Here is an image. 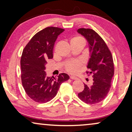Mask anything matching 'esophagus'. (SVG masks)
I'll return each mask as SVG.
<instances>
[{
    "label": "esophagus",
    "mask_w": 132,
    "mask_h": 132,
    "mask_svg": "<svg viewBox=\"0 0 132 132\" xmlns=\"http://www.w3.org/2000/svg\"><path fill=\"white\" fill-rule=\"evenodd\" d=\"M70 79H73V80H77V77L76 76H70Z\"/></svg>",
    "instance_id": "esophagus-1"
}]
</instances>
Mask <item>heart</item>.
I'll use <instances>...</instances> for the list:
<instances>
[{
    "label": "heart",
    "instance_id": "b5f03b06",
    "mask_svg": "<svg viewBox=\"0 0 132 132\" xmlns=\"http://www.w3.org/2000/svg\"><path fill=\"white\" fill-rule=\"evenodd\" d=\"M71 43L83 42L85 43V40L82 37L79 35L75 36L72 38L70 41ZM82 66V62L80 60H71L68 61L65 65V68L68 72L70 73H75Z\"/></svg>",
    "mask_w": 132,
    "mask_h": 132
}]
</instances>
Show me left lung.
Wrapping results in <instances>:
<instances>
[{
	"label": "left lung",
	"mask_w": 132,
	"mask_h": 132,
	"mask_svg": "<svg viewBox=\"0 0 132 132\" xmlns=\"http://www.w3.org/2000/svg\"><path fill=\"white\" fill-rule=\"evenodd\" d=\"M77 32L84 36L89 43L90 58L86 73L93 75V83L78 94L79 98L87 104L98 103L107 96L114 75V64L111 52L102 37L89 28H80Z\"/></svg>",
	"instance_id": "obj_1"
}]
</instances>
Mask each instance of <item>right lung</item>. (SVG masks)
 <instances>
[{
	"mask_svg": "<svg viewBox=\"0 0 132 132\" xmlns=\"http://www.w3.org/2000/svg\"><path fill=\"white\" fill-rule=\"evenodd\" d=\"M64 29L47 27L37 32L23 50L20 59L21 79L27 95L32 100L44 103L53 99L62 83L70 77L61 73L57 77H47L45 65L53 57V47L57 36Z\"/></svg>",
	"mask_w": 132,
	"mask_h": 132,
	"instance_id": "add662e5",
	"label": "right lung"
}]
</instances>
